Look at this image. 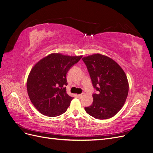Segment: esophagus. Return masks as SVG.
Wrapping results in <instances>:
<instances>
[{"label": "esophagus", "mask_w": 153, "mask_h": 153, "mask_svg": "<svg viewBox=\"0 0 153 153\" xmlns=\"http://www.w3.org/2000/svg\"><path fill=\"white\" fill-rule=\"evenodd\" d=\"M83 94H79V95H78L77 96H78V98H80V99H81V98L83 97Z\"/></svg>", "instance_id": "1"}]
</instances>
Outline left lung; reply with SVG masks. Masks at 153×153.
I'll list each match as a JSON object with an SVG mask.
<instances>
[{
  "label": "left lung",
  "instance_id": "obj_1",
  "mask_svg": "<svg viewBox=\"0 0 153 153\" xmlns=\"http://www.w3.org/2000/svg\"><path fill=\"white\" fill-rule=\"evenodd\" d=\"M86 65L94 88L91 105L85 111L97 119L111 118L123 107L129 91V83L123 68L114 60L101 54L82 58Z\"/></svg>",
  "mask_w": 153,
  "mask_h": 153
}]
</instances>
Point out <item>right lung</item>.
Here are the masks:
<instances>
[{"label": "right lung", "mask_w": 153, "mask_h": 153, "mask_svg": "<svg viewBox=\"0 0 153 153\" xmlns=\"http://www.w3.org/2000/svg\"><path fill=\"white\" fill-rule=\"evenodd\" d=\"M82 56L51 53L39 60L30 70L27 80L29 99L38 111L48 117L65 113L73 97L66 94V74Z\"/></svg>", "instance_id": "1"}]
</instances>
